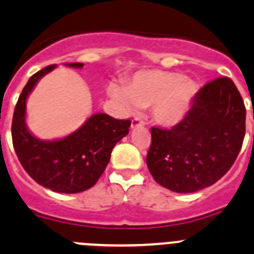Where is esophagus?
Returning a JSON list of instances; mask_svg holds the SVG:
<instances>
[{
    "label": "esophagus",
    "mask_w": 254,
    "mask_h": 254,
    "mask_svg": "<svg viewBox=\"0 0 254 254\" xmlns=\"http://www.w3.org/2000/svg\"><path fill=\"white\" fill-rule=\"evenodd\" d=\"M145 123L142 122V121L140 120V118H134V120H132L131 122V128H137V127H140V126H143Z\"/></svg>",
    "instance_id": "1"
}]
</instances>
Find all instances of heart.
I'll list each match as a JSON object with an SVG mask.
<instances>
[{
	"label": "heart",
	"mask_w": 254,
	"mask_h": 254,
	"mask_svg": "<svg viewBox=\"0 0 254 254\" xmlns=\"http://www.w3.org/2000/svg\"><path fill=\"white\" fill-rule=\"evenodd\" d=\"M109 94L127 112H133L136 107L154 105L155 121L163 126H173L190 111L196 85L182 73L149 71L137 73L126 90L113 85Z\"/></svg>",
	"instance_id": "1"
}]
</instances>
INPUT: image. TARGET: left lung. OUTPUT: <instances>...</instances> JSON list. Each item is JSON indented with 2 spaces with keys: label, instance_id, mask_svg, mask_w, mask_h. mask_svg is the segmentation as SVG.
<instances>
[{
  "label": "left lung",
  "instance_id": "left-lung-1",
  "mask_svg": "<svg viewBox=\"0 0 254 254\" xmlns=\"http://www.w3.org/2000/svg\"><path fill=\"white\" fill-rule=\"evenodd\" d=\"M246 134V107L229 77L201 87L185 118L151 128L147 168L159 185L190 193L210 187L234 164Z\"/></svg>",
  "mask_w": 254,
  "mask_h": 254
}]
</instances>
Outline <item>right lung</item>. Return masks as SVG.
<instances>
[{
    "mask_svg": "<svg viewBox=\"0 0 254 254\" xmlns=\"http://www.w3.org/2000/svg\"><path fill=\"white\" fill-rule=\"evenodd\" d=\"M81 68L84 64H66ZM56 64L44 67L29 78L13 111L11 134L19 161L38 185L60 193H78L95 185L111 160L116 143L129 132V120L96 113L64 138L39 140L26 127V100L35 85Z\"/></svg>",
    "mask_w": 254,
    "mask_h": 254,
    "instance_id": "add662e5",
    "label": "right lung"
}]
</instances>
